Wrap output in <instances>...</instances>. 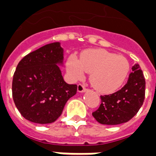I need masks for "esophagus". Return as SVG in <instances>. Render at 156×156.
<instances>
[{
  "instance_id": "34e87169",
  "label": "esophagus",
  "mask_w": 156,
  "mask_h": 156,
  "mask_svg": "<svg viewBox=\"0 0 156 156\" xmlns=\"http://www.w3.org/2000/svg\"><path fill=\"white\" fill-rule=\"evenodd\" d=\"M86 91H87V89H86V87H85V86H84V85H83V84H78V92L82 93V92H85Z\"/></svg>"
}]
</instances>
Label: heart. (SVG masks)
Returning <instances> with one entry per match:
<instances>
[{
  "label": "heart",
  "mask_w": 156,
  "mask_h": 156,
  "mask_svg": "<svg viewBox=\"0 0 156 156\" xmlns=\"http://www.w3.org/2000/svg\"><path fill=\"white\" fill-rule=\"evenodd\" d=\"M67 72L73 80H80L90 73V82L97 91L109 93L120 88L129 72L126 58L105 50H89L78 59L70 55L66 64Z\"/></svg>",
  "instance_id": "heart-1"
}]
</instances>
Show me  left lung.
<instances>
[{
	"label": "left lung",
	"mask_w": 156,
	"mask_h": 156,
	"mask_svg": "<svg viewBox=\"0 0 156 156\" xmlns=\"http://www.w3.org/2000/svg\"><path fill=\"white\" fill-rule=\"evenodd\" d=\"M128 82L115 93L101 96V104L92 116L98 123L118 125L126 123L138 112L145 99L146 81L138 64L132 67Z\"/></svg>",
	"instance_id": "left-lung-1"
}]
</instances>
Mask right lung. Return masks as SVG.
<instances>
[{
  "label": "right lung",
  "mask_w": 156,
  "mask_h": 156,
  "mask_svg": "<svg viewBox=\"0 0 156 156\" xmlns=\"http://www.w3.org/2000/svg\"><path fill=\"white\" fill-rule=\"evenodd\" d=\"M63 60L64 49L59 42H53L29 53L18 64L12 96L27 120L39 124L53 123L77 92V85L68 84L63 78L59 66Z\"/></svg>",
  "instance_id": "add662e5"
}]
</instances>
